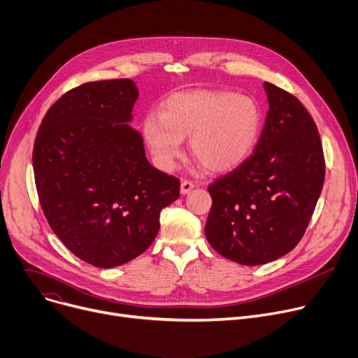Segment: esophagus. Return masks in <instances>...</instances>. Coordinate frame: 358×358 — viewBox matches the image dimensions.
Here are the masks:
<instances>
[{
  "label": "esophagus",
  "instance_id": "1",
  "mask_svg": "<svg viewBox=\"0 0 358 358\" xmlns=\"http://www.w3.org/2000/svg\"><path fill=\"white\" fill-rule=\"evenodd\" d=\"M193 188H194V184L192 181H188V180H182L181 181V187H180L181 194H188Z\"/></svg>",
  "mask_w": 358,
  "mask_h": 358
}]
</instances>
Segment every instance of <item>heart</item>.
<instances>
[{
    "instance_id": "obj_1",
    "label": "heart",
    "mask_w": 358,
    "mask_h": 358,
    "mask_svg": "<svg viewBox=\"0 0 358 358\" xmlns=\"http://www.w3.org/2000/svg\"><path fill=\"white\" fill-rule=\"evenodd\" d=\"M262 132V110L248 94L230 92H182L166 99L158 113L142 121V136L154 164L171 171L182 151V139L210 173L236 169L253 152Z\"/></svg>"
}]
</instances>
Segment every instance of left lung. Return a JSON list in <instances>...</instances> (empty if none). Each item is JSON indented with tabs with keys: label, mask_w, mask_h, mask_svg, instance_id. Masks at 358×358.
Wrapping results in <instances>:
<instances>
[{
	"label": "left lung",
	"mask_w": 358,
	"mask_h": 358,
	"mask_svg": "<svg viewBox=\"0 0 358 358\" xmlns=\"http://www.w3.org/2000/svg\"><path fill=\"white\" fill-rule=\"evenodd\" d=\"M269 110L253 151L208 187L204 227L210 246L236 264L256 266L289 253L308 227L325 178L320 134L303 105L264 83Z\"/></svg>",
	"instance_id": "1"
}]
</instances>
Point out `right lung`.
I'll use <instances>...</instances> for the list:
<instances>
[{"mask_svg":"<svg viewBox=\"0 0 358 358\" xmlns=\"http://www.w3.org/2000/svg\"><path fill=\"white\" fill-rule=\"evenodd\" d=\"M131 79L85 83L64 93L38 128L33 169L44 216L63 245L96 268L144 253L180 180L152 166L131 127Z\"/></svg>","mask_w":358,"mask_h":358,"instance_id":"add662e5","label":"right lung"}]
</instances>
